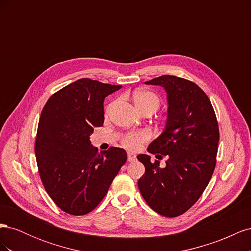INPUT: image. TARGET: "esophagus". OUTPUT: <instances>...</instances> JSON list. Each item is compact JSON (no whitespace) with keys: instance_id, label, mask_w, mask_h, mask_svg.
Listing matches in <instances>:
<instances>
[{"instance_id":"obj_1","label":"esophagus","mask_w":251,"mask_h":251,"mask_svg":"<svg viewBox=\"0 0 251 251\" xmlns=\"http://www.w3.org/2000/svg\"><path fill=\"white\" fill-rule=\"evenodd\" d=\"M136 160V155L132 154V153H127V161L128 162H133Z\"/></svg>"}]
</instances>
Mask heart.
Listing matches in <instances>:
<instances>
[{
	"label": "heart",
	"mask_w": 251,
	"mask_h": 251,
	"mask_svg": "<svg viewBox=\"0 0 251 251\" xmlns=\"http://www.w3.org/2000/svg\"><path fill=\"white\" fill-rule=\"evenodd\" d=\"M134 102L140 112L147 109H151L156 111L159 108V105H160V100H159L158 95L149 90H141L138 91V92H136L134 94ZM113 107L114 102H111L105 111H107V113L111 112ZM150 138L151 135L148 131H131L124 135L121 142H123L126 149L130 151H135L139 149L142 143L150 140Z\"/></svg>",
	"instance_id": "b5f03b06"
}]
</instances>
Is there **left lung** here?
<instances>
[{
	"label": "left lung",
	"mask_w": 251,
	"mask_h": 251,
	"mask_svg": "<svg viewBox=\"0 0 251 251\" xmlns=\"http://www.w3.org/2000/svg\"><path fill=\"white\" fill-rule=\"evenodd\" d=\"M146 83L161 86L168 94L165 130L148 151L169 159L161 169L149 155H138L146 168L138 187L151 209L164 217H178L198 201L215 171L218 121L209 98L195 82L162 75Z\"/></svg>",
	"instance_id": "8db88e82"
}]
</instances>
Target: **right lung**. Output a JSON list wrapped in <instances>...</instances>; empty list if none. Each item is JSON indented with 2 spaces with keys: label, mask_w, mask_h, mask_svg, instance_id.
<instances>
[{
  "label": "right lung",
  "mask_w": 251,
  "mask_h": 251,
  "mask_svg": "<svg viewBox=\"0 0 251 251\" xmlns=\"http://www.w3.org/2000/svg\"><path fill=\"white\" fill-rule=\"evenodd\" d=\"M121 86L80 78L53 94L42 111L35 139L43 185L57 206L87 215L103 197L126 161L124 149L98 153L90 135L104 120L103 100Z\"/></svg>",
  "instance_id": "right-lung-1"
}]
</instances>
